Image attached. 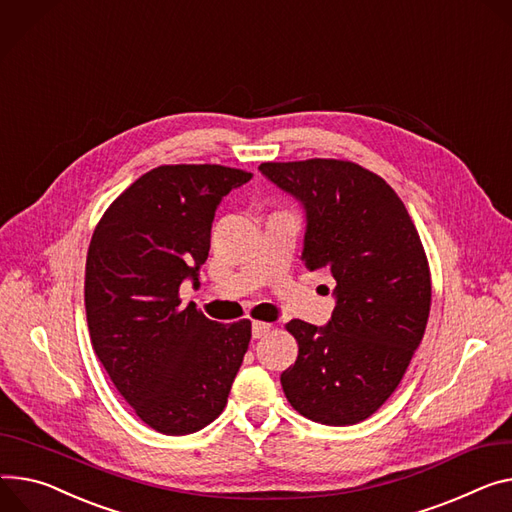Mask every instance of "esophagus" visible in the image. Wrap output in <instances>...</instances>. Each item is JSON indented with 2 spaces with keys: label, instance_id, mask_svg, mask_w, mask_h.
I'll return each mask as SVG.
<instances>
[{
  "label": "esophagus",
  "instance_id": "obj_1",
  "mask_svg": "<svg viewBox=\"0 0 512 512\" xmlns=\"http://www.w3.org/2000/svg\"><path fill=\"white\" fill-rule=\"evenodd\" d=\"M270 332V324L266 322H252V336L254 338H262Z\"/></svg>",
  "mask_w": 512,
  "mask_h": 512
}]
</instances>
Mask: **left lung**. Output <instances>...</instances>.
<instances>
[{"instance_id": "8db88e82", "label": "left lung", "mask_w": 512, "mask_h": 512, "mask_svg": "<svg viewBox=\"0 0 512 512\" xmlns=\"http://www.w3.org/2000/svg\"><path fill=\"white\" fill-rule=\"evenodd\" d=\"M258 170L303 207L305 268H326L336 281L326 326L287 324L299 355L281 375L283 391L313 422L357 424L396 391L424 336L430 272L418 231L393 188L352 162Z\"/></svg>"}]
</instances>
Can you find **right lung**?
I'll return each mask as SVG.
<instances>
[{
	"instance_id": "right-lung-1",
	"label": "right lung",
	"mask_w": 512,
	"mask_h": 512,
	"mask_svg": "<svg viewBox=\"0 0 512 512\" xmlns=\"http://www.w3.org/2000/svg\"><path fill=\"white\" fill-rule=\"evenodd\" d=\"M252 178L225 166H160L135 180L100 219L86 260L92 346L135 414L170 437L225 408L252 324H219L180 305L199 287L223 196Z\"/></svg>"
}]
</instances>
